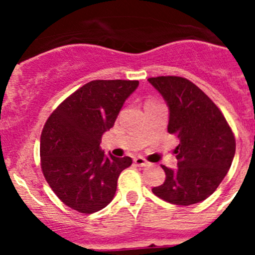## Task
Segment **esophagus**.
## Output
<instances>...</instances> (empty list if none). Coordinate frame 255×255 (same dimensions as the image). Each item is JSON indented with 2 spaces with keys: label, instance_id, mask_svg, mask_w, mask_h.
Instances as JSON below:
<instances>
[{
  "label": "esophagus",
  "instance_id": "1",
  "mask_svg": "<svg viewBox=\"0 0 255 255\" xmlns=\"http://www.w3.org/2000/svg\"><path fill=\"white\" fill-rule=\"evenodd\" d=\"M134 164L137 166H146L148 165V161L145 160V159L142 158V156H138V158H134Z\"/></svg>",
  "mask_w": 255,
  "mask_h": 255
}]
</instances>
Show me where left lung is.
Returning <instances> with one entry per match:
<instances>
[{
  "instance_id": "obj_1",
  "label": "left lung",
  "mask_w": 255,
  "mask_h": 255,
  "mask_svg": "<svg viewBox=\"0 0 255 255\" xmlns=\"http://www.w3.org/2000/svg\"><path fill=\"white\" fill-rule=\"evenodd\" d=\"M148 81L169 106L168 132L180 139L177 169L166 168L165 181L151 189L166 202L189 206L204 201L225 179L236 153V138L212 100L190 80L156 76Z\"/></svg>"
}]
</instances>
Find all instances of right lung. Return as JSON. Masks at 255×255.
<instances>
[{"label":"right lung","instance_id":"add662e5","mask_svg":"<svg viewBox=\"0 0 255 255\" xmlns=\"http://www.w3.org/2000/svg\"><path fill=\"white\" fill-rule=\"evenodd\" d=\"M137 80H94L64 100L49 116L40 135L43 175L63 204L94 213L112 201L129 156L117 158L100 148Z\"/></svg>","mask_w":255,"mask_h":255}]
</instances>
